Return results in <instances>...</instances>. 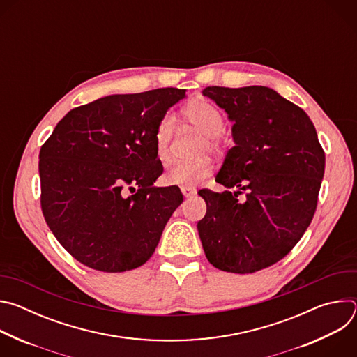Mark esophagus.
Segmentation results:
<instances>
[{"instance_id":"obj_1","label":"esophagus","mask_w":357,"mask_h":357,"mask_svg":"<svg viewBox=\"0 0 357 357\" xmlns=\"http://www.w3.org/2000/svg\"><path fill=\"white\" fill-rule=\"evenodd\" d=\"M181 190H182V193H183L185 197H190V196H193V195L196 193V189L189 188V186H183V188H181Z\"/></svg>"}]
</instances>
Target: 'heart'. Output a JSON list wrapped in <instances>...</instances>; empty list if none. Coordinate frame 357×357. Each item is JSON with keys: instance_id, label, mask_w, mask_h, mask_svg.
<instances>
[{"instance_id": "heart-1", "label": "heart", "mask_w": 357, "mask_h": 357, "mask_svg": "<svg viewBox=\"0 0 357 357\" xmlns=\"http://www.w3.org/2000/svg\"><path fill=\"white\" fill-rule=\"evenodd\" d=\"M185 119L199 132L205 135L203 149H218L220 145V134L225 128V119L222 113L211 105L209 101L200 100L189 105L183 110ZM175 119L172 114H164L154 130V145L157 157L167 160L169 154V145L174 135ZM212 172V164L209 160L202 158L196 161H175L165 172V181L169 185L193 186L205 179Z\"/></svg>"}]
</instances>
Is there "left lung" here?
Returning <instances> with one entry per match:
<instances>
[{"label": "left lung", "mask_w": 357, "mask_h": 357, "mask_svg": "<svg viewBox=\"0 0 357 357\" xmlns=\"http://www.w3.org/2000/svg\"><path fill=\"white\" fill-rule=\"evenodd\" d=\"M202 93L234 123L236 145L216 176L234 192L199 190L209 205L199 237L213 267L256 273L284 259L311 225L325 152L308 114L270 87L209 86Z\"/></svg>", "instance_id": "left-lung-1"}]
</instances>
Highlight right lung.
Returning <instances> with one entry per match:
<instances>
[{"mask_svg":"<svg viewBox=\"0 0 357 357\" xmlns=\"http://www.w3.org/2000/svg\"><path fill=\"white\" fill-rule=\"evenodd\" d=\"M185 93L164 87L101 97L70 110L42 145V213L79 263L123 273L154 254L183 200L178 186H152L164 171L154 130Z\"/></svg>","mask_w":357,"mask_h":357,"instance_id":"add662e5","label":"right lung"}]
</instances>
